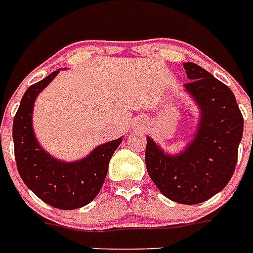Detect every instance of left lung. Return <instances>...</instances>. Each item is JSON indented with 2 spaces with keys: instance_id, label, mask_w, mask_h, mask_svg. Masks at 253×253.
<instances>
[{
  "instance_id": "obj_1",
  "label": "left lung",
  "mask_w": 253,
  "mask_h": 253,
  "mask_svg": "<svg viewBox=\"0 0 253 253\" xmlns=\"http://www.w3.org/2000/svg\"><path fill=\"white\" fill-rule=\"evenodd\" d=\"M186 90L201 108L195 139L177 156L165 154L148 138L145 163L161 194L183 205H196L225 188L237 164L244 119L233 92L195 63H184Z\"/></svg>"
}]
</instances>
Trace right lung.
<instances>
[{
	"mask_svg": "<svg viewBox=\"0 0 253 253\" xmlns=\"http://www.w3.org/2000/svg\"><path fill=\"white\" fill-rule=\"evenodd\" d=\"M58 72L25 90L13 119L14 159L25 186L38 198L61 210H73L88 205L99 194L122 138L100 145L88 157L76 163L58 161L41 148L32 130V108L36 96Z\"/></svg>",
	"mask_w": 253,
	"mask_h": 253,
	"instance_id": "obj_1",
	"label": "right lung"
}]
</instances>
